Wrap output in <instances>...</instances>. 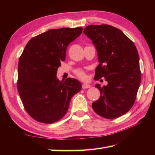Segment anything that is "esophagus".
Wrapping results in <instances>:
<instances>
[{"label":"esophagus","mask_w":155,"mask_h":155,"mask_svg":"<svg viewBox=\"0 0 155 155\" xmlns=\"http://www.w3.org/2000/svg\"><path fill=\"white\" fill-rule=\"evenodd\" d=\"M91 86L89 85V84H87V83H84L82 85V88L83 89H85V88H90Z\"/></svg>","instance_id":"1"}]
</instances>
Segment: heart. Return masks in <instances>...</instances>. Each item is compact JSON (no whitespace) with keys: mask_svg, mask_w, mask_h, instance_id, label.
Instances as JSON below:
<instances>
[{"mask_svg":"<svg viewBox=\"0 0 155 155\" xmlns=\"http://www.w3.org/2000/svg\"><path fill=\"white\" fill-rule=\"evenodd\" d=\"M76 76L81 79H83V80H85V79H87V75L86 73L83 71L82 70H78L76 71Z\"/></svg>","mask_w":155,"mask_h":155,"instance_id":"obj_1","label":"heart"}]
</instances>
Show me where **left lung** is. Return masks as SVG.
Here are the masks:
<instances>
[{"mask_svg": "<svg viewBox=\"0 0 155 155\" xmlns=\"http://www.w3.org/2000/svg\"><path fill=\"white\" fill-rule=\"evenodd\" d=\"M83 33L97 50L100 64L94 79L104 77L107 85L96 87L100 97L92 105L96 114L114 119L133 107L141 81L139 55L133 42L120 30L107 25H90Z\"/></svg>", "mask_w": 155, "mask_h": 155, "instance_id": "1", "label": "left lung"}]
</instances>
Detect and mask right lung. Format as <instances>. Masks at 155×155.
Returning a JSON list of instances; mask_svg holds the SVG:
<instances>
[{"mask_svg":"<svg viewBox=\"0 0 155 155\" xmlns=\"http://www.w3.org/2000/svg\"><path fill=\"white\" fill-rule=\"evenodd\" d=\"M81 27L51 29L31 39L18 64L17 88L23 105L31 118L52 124L66 114L71 98L81 89L74 78L56 77L68 45L81 35Z\"/></svg>","mask_w":155,"mask_h":155,"instance_id":"1","label":"right lung"}]
</instances>
